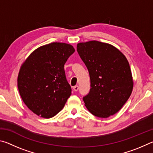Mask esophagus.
<instances>
[{"instance_id": "1", "label": "esophagus", "mask_w": 153, "mask_h": 153, "mask_svg": "<svg viewBox=\"0 0 153 153\" xmlns=\"http://www.w3.org/2000/svg\"><path fill=\"white\" fill-rule=\"evenodd\" d=\"M73 89H74V91H77V90H79V86H77V85H76V86H74L73 87Z\"/></svg>"}]
</instances>
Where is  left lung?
I'll return each mask as SVG.
<instances>
[{
    "mask_svg": "<svg viewBox=\"0 0 153 153\" xmlns=\"http://www.w3.org/2000/svg\"><path fill=\"white\" fill-rule=\"evenodd\" d=\"M77 51L90 74L91 88L83 97L88 110L102 118L117 113L133 88L126 56L113 46L96 40L77 44Z\"/></svg>",
    "mask_w": 153,
    "mask_h": 153,
    "instance_id": "1",
    "label": "left lung"
}]
</instances>
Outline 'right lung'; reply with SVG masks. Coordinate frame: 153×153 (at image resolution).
I'll return each mask as SVG.
<instances>
[{"label": "right lung", "mask_w": 153, "mask_h": 153, "mask_svg": "<svg viewBox=\"0 0 153 153\" xmlns=\"http://www.w3.org/2000/svg\"><path fill=\"white\" fill-rule=\"evenodd\" d=\"M74 52L70 45L53 42L36 49L21 67L17 78L21 97L40 117H54L71 96L64 65Z\"/></svg>", "instance_id": "right-lung-1"}]
</instances>
